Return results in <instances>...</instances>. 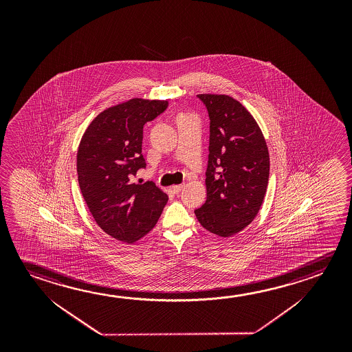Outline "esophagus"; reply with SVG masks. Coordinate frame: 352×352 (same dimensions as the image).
<instances>
[{"label": "esophagus", "instance_id": "1", "mask_svg": "<svg viewBox=\"0 0 352 352\" xmlns=\"http://www.w3.org/2000/svg\"><path fill=\"white\" fill-rule=\"evenodd\" d=\"M184 188V185L180 184V185H173L172 186V191H173L174 194H178V192H180L182 191V189Z\"/></svg>", "mask_w": 352, "mask_h": 352}]
</instances>
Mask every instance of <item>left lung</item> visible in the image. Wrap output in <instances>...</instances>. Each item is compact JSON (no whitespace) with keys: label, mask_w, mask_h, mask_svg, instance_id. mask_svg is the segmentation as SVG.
<instances>
[{"label":"left lung","mask_w":352,"mask_h":352,"mask_svg":"<svg viewBox=\"0 0 352 352\" xmlns=\"http://www.w3.org/2000/svg\"><path fill=\"white\" fill-rule=\"evenodd\" d=\"M210 116L206 201L195 210L200 225L232 236L250 225L265 197L270 158L265 138L248 109L226 94H197Z\"/></svg>","instance_id":"left-lung-1"}]
</instances>
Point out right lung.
Returning a JSON list of instances; mask_svg holds the SVG:
<instances>
[{"mask_svg": "<svg viewBox=\"0 0 352 352\" xmlns=\"http://www.w3.org/2000/svg\"><path fill=\"white\" fill-rule=\"evenodd\" d=\"M167 100L129 99L93 119L77 151L82 195L97 225L107 234L129 244L156 226L168 196L147 182L135 184L133 175L144 168V125L167 108Z\"/></svg>", "mask_w": 352, "mask_h": 352, "instance_id": "add662e5", "label": "right lung"}]
</instances>
